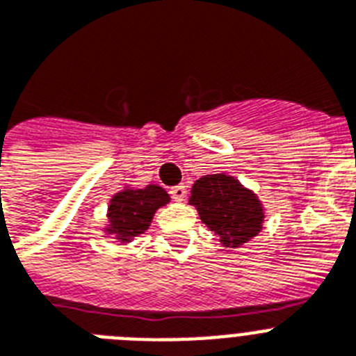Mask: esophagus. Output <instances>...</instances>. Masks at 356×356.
<instances>
[{"mask_svg":"<svg viewBox=\"0 0 356 356\" xmlns=\"http://www.w3.org/2000/svg\"><path fill=\"white\" fill-rule=\"evenodd\" d=\"M169 193H171V197L175 201H184L185 197H187V187H185V185H176V187H172Z\"/></svg>","mask_w":356,"mask_h":356,"instance_id":"esophagus-1","label":"esophagus"}]
</instances>
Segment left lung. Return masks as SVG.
Instances as JSON below:
<instances>
[{
    "label": "left lung",
    "instance_id": "obj_1",
    "mask_svg": "<svg viewBox=\"0 0 356 356\" xmlns=\"http://www.w3.org/2000/svg\"><path fill=\"white\" fill-rule=\"evenodd\" d=\"M188 203L226 248H238L257 237L266 217L257 194L225 172L201 176L193 185Z\"/></svg>",
    "mask_w": 356,
    "mask_h": 356
}]
</instances>
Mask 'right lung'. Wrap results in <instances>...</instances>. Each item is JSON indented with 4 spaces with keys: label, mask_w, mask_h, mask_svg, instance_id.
<instances>
[{
    "label": "right lung",
    "mask_w": 356,
    "mask_h": 356,
    "mask_svg": "<svg viewBox=\"0 0 356 356\" xmlns=\"http://www.w3.org/2000/svg\"><path fill=\"white\" fill-rule=\"evenodd\" d=\"M171 197L159 185H146L144 188L127 187L110 200L108 226L105 232L114 235L119 242H131V238L144 234L151 219L160 207L168 205Z\"/></svg>",
    "instance_id": "1"
}]
</instances>
